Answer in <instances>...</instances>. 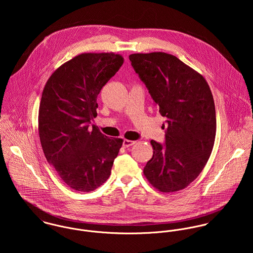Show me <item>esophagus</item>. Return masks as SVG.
<instances>
[{
  "instance_id": "34e87169",
  "label": "esophagus",
  "mask_w": 253,
  "mask_h": 253,
  "mask_svg": "<svg viewBox=\"0 0 253 253\" xmlns=\"http://www.w3.org/2000/svg\"><path fill=\"white\" fill-rule=\"evenodd\" d=\"M135 143V141H132V140H127V139H125L124 142H123V147L125 148H127L129 146H132V145Z\"/></svg>"
}]
</instances>
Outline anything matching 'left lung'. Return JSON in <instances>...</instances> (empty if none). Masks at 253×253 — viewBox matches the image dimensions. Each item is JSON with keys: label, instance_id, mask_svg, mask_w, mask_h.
<instances>
[{"label": "left lung", "instance_id": "left-lung-1", "mask_svg": "<svg viewBox=\"0 0 253 253\" xmlns=\"http://www.w3.org/2000/svg\"><path fill=\"white\" fill-rule=\"evenodd\" d=\"M129 60L160 114L167 118L166 146L151 140L143 173L163 193L186 188L207 165L216 134L214 100L203 75L166 52L133 53Z\"/></svg>", "mask_w": 253, "mask_h": 253}]
</instances>
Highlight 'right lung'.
Listing matches in <instances>:
<instances>
[{
    "label": "right lung",
    "instance_id": "1",
    "mask_svg": "<svg viewBox=\"0 0 253 253\" xmlns=\"http://www.w3.org/2000/svg\"><path fill=\"white\" fill-rule=\"evenodd\" d=\"M124 58L114 52H85L63 63L48 78L38 119L40 141L49 165L67 186L90 192L111 173L122 138H109L90 121L97 95Z\"/></svg>",
    "mask_w": 253,
    "mask_h": 253
}]
</instances>
